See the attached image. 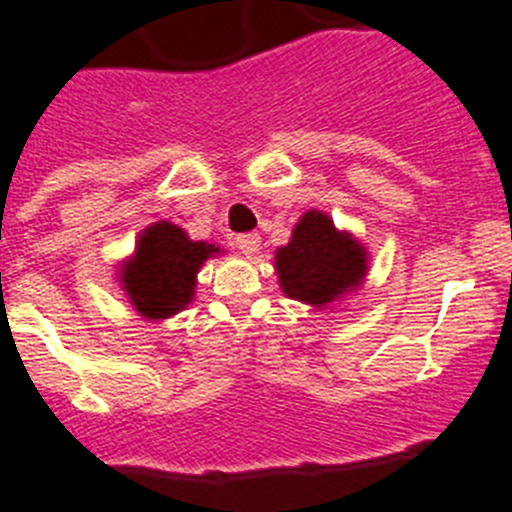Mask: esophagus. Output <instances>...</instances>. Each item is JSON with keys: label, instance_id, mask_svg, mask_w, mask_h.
Listing matches in <instances>:
<instances>
[{"label": "esophagus", "instance_id": "obj_1", "mask_svg": "<svg viewBox=\"0 0 512 512\" xmlns=\"http://www.w3.org/2000/svg\"><path fill=\"white\" fill-rule=\"evenodd\" d=\"M236 249L244 256H256L261 249V236L258 234H241L236 236Z\"/></svg>", "mask_w": 512, "mask_h": 512}]
</instances>
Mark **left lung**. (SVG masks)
<instances>
[{
    "label": "left lung",
    "mask_w": 512,
    "mask_h": 512,
    "mask_svg": "<svg viewBox=\"0 0 512 512\" xmlns=\"http://www.w3.org/2000/svg\"><path fill=\"white\" fill-rule=\"evenodd\" d=\"M273 268L288 298L321 311L363 286L371 256L351 231L338 229L326 211L311 209L293 226L288 244L276 249Z\"/></svg>",
    "instance_id": "obj_1"
}]
</instances>
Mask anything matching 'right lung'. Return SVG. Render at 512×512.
I'll return each mask as SVG.
<instances>
[{
    "label": "right lung",
    "instance_id": "add662e5",
    "mask_svg": "<svg viewBox=\"0 0 512 512\" xmlns=\"http://www.w3.org/2000/svg\"><path fill=\"white\" fill-rule=\"evenodd\" d=\"M221 254V246L189 239L179 224L156 221L141 229L131 256L121 258L116 281L141 318L166 321L194 301L201 266Z\"/></svg>",
    "mask_w": 512,
    "mask_h": 512
}]
</instances>
